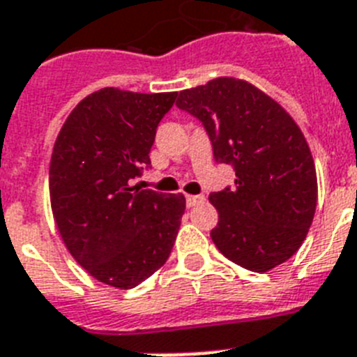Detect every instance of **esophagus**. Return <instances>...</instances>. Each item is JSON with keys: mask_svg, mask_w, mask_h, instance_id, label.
Wrapping results in <instances>:
<instances>
[{"mask_svg": "<svg viewBox=\"0 0 357 357\" xmlns=\"http://www.w3.org/2000/svg\"><path fill=\"white\" fill-rule=\"evenodd\" d=\"M199 203H204V196H187V206L188 208H192V206H196V204Z\"/></svg>", "mask_w": 357, "mask_h": 357, "instance_id": "1", "label": "esophagus"}]
</instances>
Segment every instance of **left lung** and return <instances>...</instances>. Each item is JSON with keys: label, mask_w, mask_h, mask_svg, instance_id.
<instances>
[{"label": "left lung", "mask_w": 357, "mask_h": 357, "mask_svg": "<svg viewBox=\"0 0 357 357\" xmlns=\"http://www.w3.org/2000/svg\"><path fill=\"white\" fill-rule=\"evenodd\" d=\"M203 123L217 163L235 185L212 192L217 250L241 268L264 273L298 252L318 197L316 170L300 127L266 93L244 80H210L176 102Z\"/></svg>", "instance_id": "1"}]
</instances>
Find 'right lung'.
<instances>
[{
	"mask_svg": "<svg viewBox=\"0 0 357 357\" xmlns=\"http://www.w3.org/2000/svg\"><path fill=\"white\" fill-rule=\"evenodd\" d=\"M178 93L104 88L71 111L54 145L50 199L64 244L107 286L132 289L165 264L183 194L132 185L151 169V147Z\"/></svg>",
	"mask_w": 357,
	"mask_h": 357,
	"instance_id": "1",
	"label": "right lung"
}]
</instances>
